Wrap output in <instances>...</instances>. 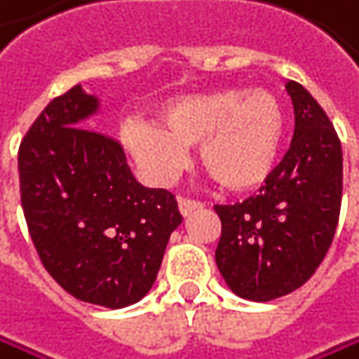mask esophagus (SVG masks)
<instances>
[{
    "instance_id": "esophagus-1",
    "label": "esophagus",
    "mask_w": 359,
    "mask_h": 359,
    "mask_svg": "<svg viewBox=\"0 0 359 359\" xmlns=\"http://www.w3.org/2000/svg\"><path fill=\"white\" fill-rule=\"evenodd\" d=\"M177 208H180V214L186 218V216H190L192 212H196V210H201L203 205L199 203V201H190V199H177Z\"/></svg>"
}]
</instances>
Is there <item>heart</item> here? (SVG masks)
I'll list each match as a JSON object with an SVG mask.
<instances>
[{
	"mask_svg": "<svg viewBox=\"0 0 359 359\" xmlns=\"http://www.w3.org/2000/svg\"><path fill=\"white\" fill-rule=\"evenodd\" d=\"M156 121H126L121 145L158 186L175 180L188 163V145H196L201 167L222 188L252 190L274 171L285 137L283 104L265 87L175 96L156 107Z\"/></svg>",
	"mask_w": 359,
	"mask_h": 359,
	"instance_id": "heart-1",
	"label": "heart"
}]
</instances>
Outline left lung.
<instances>
[{"instance_id": "1", "label": "left lung", "mask_w": 359, "mask_h": 359, "mask_svg": "<svg viewBox=\"0 0 359 359\" xmlns=\"http://www.w3.org/2000/svg\"><path fill=\"white\" fill-rule=\"evenodd\" d=\"M295 128L283 163L259 194L216 205L222 233L216 265L226 287L252 302L283 297L323 261L343 199V149L330 117L299 83L289 81Z\"/></svg>"}]
</instances>
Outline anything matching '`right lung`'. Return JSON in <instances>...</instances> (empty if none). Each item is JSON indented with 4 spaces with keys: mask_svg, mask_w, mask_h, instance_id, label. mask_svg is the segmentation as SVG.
<instances>
[{
    "mask_svg": "<svg viewBox=\"0 0 359 359\" xmlns=\"http://www.w3.org/2000/svg\"><path fill=\"white\" fill-rule=\"evenodd\" d=\"M98 111L81 85L44 107L19 147L21 205L57 285L123 309L151 289L182 214L169 190L135 180L113 137L89 128Z\"/></svg>",
    "mask_w": 359,
    "mask_h": 359,
    "instance_id": "obj_1",
    "label": "right lung"
}]
</instances>
